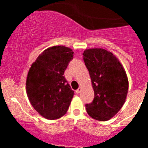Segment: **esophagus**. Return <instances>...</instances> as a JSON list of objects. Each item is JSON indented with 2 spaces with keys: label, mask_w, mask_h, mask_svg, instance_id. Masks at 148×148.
Instances as JSON below:
<instances>
[{
  "label": "esophagus",
  "mask_w": 148,
  "mask_h": 148,
  "mask_svg": "<svg viewBox=\"0 0 148 148\" xmlns=\"http://www.w3.org/2000/svg\"><path fill=\"white\" fill-rule=\"evenodd\" d=\"M81 91H82V88L79 87L78 89H77L75 92H76V93H77V94H79L80 92H81Z\"/></svg>",
  "instance_id": "esophagus-1"
}]
</instances>
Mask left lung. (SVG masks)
Instances as JSON below:
<instances>
[{
  "instance_id": "1",
  "label": "left lung",
  "mask_w": 148,
  "mask_h": 148,
  "mask_svg": "<svg viewBox=\"0 0 148 148\" xmlns=\"http://www.w3.org/2000/svg\"><path fill=\"white\" fill-rule=\"evenodd\" d=\"M83 56L95 92L94 100L85 105L86 112L95 120H110L126 100L129 82L125 69L112 52L104 49H86Z\"/></svg>"
}]
</instances>
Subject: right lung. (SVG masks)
<instances>
[{
  "label": "right lung",
  "instance_id": "right-lung-1",
  "mask_svg": "<svg viewBox=\"0 0 148 148\" xmlns=\"http://www.w3.org/2000/svg\"><path fill=\"white\" fill-rule=\"evenodd\" d=\"M72 49L54 46L44 50L31 66L26 79V93L37 112L48 120L66 113L74 93L64 74L73 59Z\"/></svg>",
  "mask_w": 148,
  "mask_h": 148
}]
</instances>
